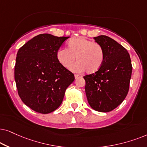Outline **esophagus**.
I'll use <instances>...</instances> for the list:
<instances>
[{
    "mask_svg": "<svg viewBox=\"0 0 147 147\" xmlns=\"http://www.w3.org/2000/svg\"><path fill=\"white\" fill-rule=\"evenodd\" d=\"M80 77H81V76H80V75H75V79H79V78H80Z\"/></svg>",
    "mask_w": 147,
    "mask_h": 147,
    "instance_id": "esophagus-1",
    "label": "esophagus"
}]
</instances>
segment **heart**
I'll return each instance as SVG.
<instances>
[{"instance_id": "heart-1", "label": "heart", "mask_w": 147, "mask_h": 147, "mask_svg": "<svg viewBox=\"0 0 147 147\" xmlns=\"http://www.w3.org/2000/svg\"><path fill=\"white\" fill-rule=\"evenodd\" d=\"M76 57L78 61L70 68L72 71L86 70L88 73H93L103 64L105 52L101 44L84 37L71 39L67 43V48H61L56 52L58 61L66 68H70Z\"/></svg>"}]
</instances>
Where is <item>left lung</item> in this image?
<instances>
[{
  "label": "left lung",
  "mask_w": 147,
  "mask_h": 147,
  "mask_svg": "<svg viewBox=\"0 0 147 147\" xmlns=\"http://www.w3.org/2000/svg\"><path fill=\"white\" fill-rule=\"evenodd\" d=\"M93 39L103 47L105 60L97 72L83 77L86 96L93 109L109 112L126 98L132 66L128 51L116 41L106 36Z\"/></svg>",
  "instance_id": "left-lung-1"
}]
</instances>
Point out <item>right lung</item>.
Instances as JSON below:
<instances>
[{"mask_svg":"<svg viewBox=\"0 0 147 147\" xmlns=\"http://www.w3.org/2000/svg\"><path fill=\"white\" fill-rule=\"evenodd\" d=\"M70 37L43 34L21 46L17 54L15 80L25 105L40 113H49L61 105L72 72L58 61L56 52Z\"/></svg>","mask_w":147,"mask_h":147,"instance_id":"right-lung-1","label":"right lung"}]
</instances>
